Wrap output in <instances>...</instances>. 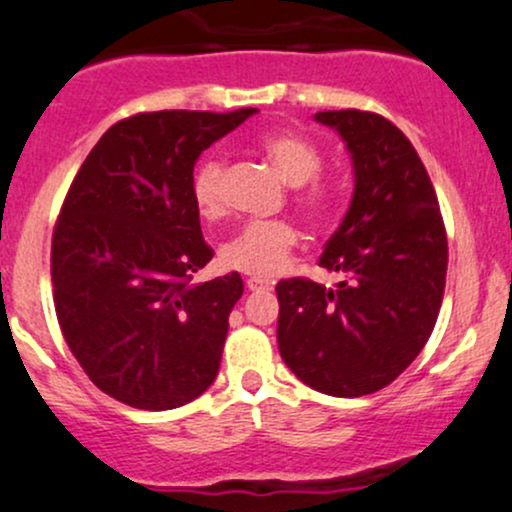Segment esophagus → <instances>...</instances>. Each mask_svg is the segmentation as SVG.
I'll return each instance as SVG.
<instances>
[{
	"mask_svg": "<svg viewBox=\"0 0 512 512\" xmlns=\"http://www.w3.org/2000/svg\"><path fill=\"white\" fill-rule=\"evenodd\" d=\"M245 286H248V291H269L272 289V281L260 279V276H250V279L245 281Z\"/></svg>",
	"mask_w": 512,
	"mask_h": 512,
	"instance_id": "1",
	"label": "esophagus"
}]
</instances>
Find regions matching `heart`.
<instances>
[{
	"label": "heart",
	"mask_w": 512,
	"mask_h": 512,
	"mask_svg": "<svg viewBox=\"0 0 512 512\" xmlns=\"http://www.w3.org/2000/svg\"><path fill=\"white\" fill-rule=\"evenodd\" d=\"M262 154L279 170V175L298 187L296 207L315 226L330 219L334 207V187L317 180L322 168V154L313 142L293 132H269L260 142ZM226 163L219 156H209L199 163L192 178V202L199 216L219 221L226 214ZM298 245V231L289 221L250 223L238 236L221 245L219 260L226 269L250 276H274L286 267Z\"/></svg>",
	"instance_id": "heart-1"
}]
</instances>
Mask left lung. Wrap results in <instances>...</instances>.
Instances as JSON below:
<instances>
[{
  "label": "left lung",
  "instance_id": "obj_1",
  "mask_svg": "<svg viewBox=\"0 0 512 512\" xmlns=\"http://www.w3.org/2000/svg\"><path fill=\"white\" fill-rule=\"evenodd\" d=\"M342 137L354 195L320 267L337 286L276 284V342L298 380L332 397L383 390L419 356L436 327L448 272L438 197L411 142L383 115L325 110Z\"/></svg>",
  "mask_w": 512,
  "mask_h": 512
}]
</instances>
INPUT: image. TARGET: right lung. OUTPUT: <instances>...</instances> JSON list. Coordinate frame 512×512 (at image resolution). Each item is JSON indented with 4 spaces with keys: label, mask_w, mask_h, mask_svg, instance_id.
Segmentation results:
<instances>
[{
    "label": "right lung",
    "mask_w": 512,
    "mask_h": 512,
    "mask_svg": "<svg viewBox=\"0 0 512 512\" xmlns=\"http://www.w3.org/2000/svg\"><path fill=\"white\" fill-rule=\"evenodd\" d=\"M158 110L98 139L52 233V296L64 342L91 378L134 409L182 407L214 383L238 272L190 284L214 252L192 202L204 149L255 115Z\"/></svg>",
    "instance_id": "right-lung-1"
}]
</instances>
